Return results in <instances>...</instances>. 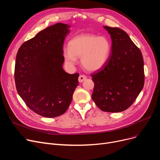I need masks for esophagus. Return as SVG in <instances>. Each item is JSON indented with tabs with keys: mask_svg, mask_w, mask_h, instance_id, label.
Wrapping results in <instances>:
<instances>
[{
	"mask_svg": "<svg viewBox=\"0 0 160 160\" xmlns=\"http://www.w3.org/2000/svg\"><path fill=\"white\" fill-rule=\"evenodd\" d=\"M86 78H87L86 76L82 74V75H80V77H79V78H78V81H79L80 83H82V82L84 81Z\"/></svg>",
	"mask_w": 160,
	"mask_h": 160,
	"instance_id": "1",
	"label": "esophagus"
}]
</instances>
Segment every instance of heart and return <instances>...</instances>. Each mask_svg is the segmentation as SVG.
Masks as SVG:
<instances>
[{
	"instance_id": "heart-1",
	"label": "heart",
	"mask_w": 160,
	"mask_h": 160,
	"mask_svg": "<svg viewBox=\"0 0 160 160\" xmlns=\"http://www.w3.org/2000/svg\"><path fill=\"white\" fill-rule=\"evenodd\" d=\"M111 50V43L106 37L82 33L69 41L68 49L63 50V58L71 66L77 63V58H80L83 68L89 72H95L106 64Z\"/></svg>"
}]
</instances>
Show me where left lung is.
<instances>
[{
    "label": "left lung",
    "mask_w": 160,
    "mask_h": 160,
    "mask_svg": "<svg viewBox=\"0 0 160 160\" xmlns=\"http://www.w3.org/2000/svg\"><path fill=\"white\" fill-rule=\"evenodd\" d=\"M103 27L112 39L111 54L102 68L91 74L95 83L91 97L102 111L121 112L134 102L143 88V58L124 30Z\"/></svg>",
    "instance_id": "obj_1"
}]
</instances>
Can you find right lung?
Listing matches in <instances>:
<instances>
[{
    "instance_id": "obj_1",
    "label": "right lung",
    "mask_w": 160,
    "mask_h": 160,
    "mask_svg": "<svg viewBox=\"0 0 160 160\" xmlns=\"http://www.w3.org/2000/svg\"><path fill=\"white\" fill-rule=\"evenodd\" d=\"M71 26L56 23L24 42L16 56L15 82L18 94L32 111L52 118L68 109L79 74L63 69L64 39Z\"/></svg>"
}]
</instances>
